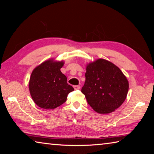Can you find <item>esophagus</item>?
<instances>
[{"label": "esophagus", "instance_id": "esophagus-1", "mask_svg": "<svg viewBox=\"0 0 154 154\" xmlns=\"http://www.w3.org/2000/svg\"><path fill=\"white\" fill-rule=\"evenodd\" d=\"M73 88H74V89H75V90H79V89H80V85H74Z\"/></svg>", "mask_w": 154, "mask_h": 154}]
</instances>
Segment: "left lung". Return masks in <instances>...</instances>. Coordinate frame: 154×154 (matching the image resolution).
Wrapping results in <instances>:
<instances>
[{
  "label": "left lung",
  "instance_id": "obj_1",
  "mask_svg": "<svg viewBox=\"0 0 154 154\" xmlns=\"http://www.w3.org/2000/svg\"><path fill=\"white\" fill-rule=\"evenodd\" d=\"M128 87L126 77L118 66L106 60L98 59L87 66L82 92L94 110L106 114L122 105Z\"/></svg>",
  "mask_w": 154,
  "mask_h": 154
}]
</instances>
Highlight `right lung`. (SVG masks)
<instances>
[{"instance_id":"1","label":"right lung","mask_w":154,"mask_h":154,"mask_svg":"<svg viewBox=\"0 0 154 154\" xmlns=\"http://www.w3.org/2000/svg\"><path fill=\"white\" fill-rule=\"evenodd\" d=\"M63 62L49 60L36 67L31 74L29 90L34 102L39 107L53 109L66 102L67 96L74 90L67 83L60 69Z\"/></svg>"}]
</instances>
